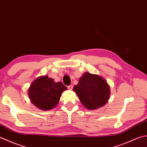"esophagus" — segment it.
<instances>
[{
    "label": "esophagus",
    "mask_w": 147,
    "mask_h": 147,
    "mask_svg": "<svg viewBox=\"0 0 147 147\" xmlns=\"http://www.w3.org/2000/svg\"><path fill=\"white\" fill-rule=\"evenodd\" d=\"M73 85H69L67 86V88L69 90H73Z\"/></svg>",
    "instance_id": "34e87169"
}]
</instances>
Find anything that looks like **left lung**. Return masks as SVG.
I'll return each instance as SVG.
<instances>
[{"instance_id":"8db88e82","label":"left lung","mask_w":147,"mask_h":147,"mask_svg":"<svg viewBox=\"0 0 147 147\" xmlns=\"http://www.w3.org/2000/svg\"><path fill=\"white\" fill-rule=\"evenodd\" d=\"M73 90L83 106L96 110L104 106L110 97V90L106 80L96 74L85 73L80 78Z\"/></svg>"}]
</instances>
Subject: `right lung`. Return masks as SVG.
<instances>
[{
    "mask_svg": "<svg viewBox=\"0 0 147 147\" xmlns=\"http://www.w3.org/2000/svg\"><path fill=\"white\" fill-rule=\"evenodd\" d=\"M67 87L62 82L55 83L46 75L37 78L28 89V96L33 104L39 109L49 110L58 104L63 91Z\"/></svg>",
    "mask_w": 147,
    "mask_h": 147,
    "instance_id": "1",
    "label": "right lung"
}]
</instances>
